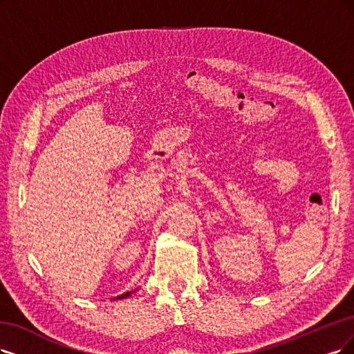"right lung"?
Returning <instances> with one entry per match:
<instances>
[{"instance_id": "add662e5", "label": "right lung", "mask_w": 354, "mask_h": 354, "mask_svg": "<svg viewBox=\"0 0 354 354\" xmlns=\"http://www.w3.org/2000/svg\"><path fill=\"white\" fill-rule=\"evenodd\" d=\"M133 293H136V290H131V292H127V293H124V295L116 296V299H127V297H129Z\"/></svg>"}]
</instances>
